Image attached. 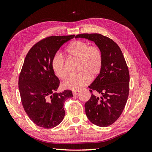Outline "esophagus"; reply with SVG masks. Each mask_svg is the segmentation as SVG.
<instances>
[{"instance_id":"1","label":"esophagus","mask_w":152,"mask_h":152,"mask_svg":"<svg viewBox=\"0 0 152 152\" xmlns=\"http://www.w3.org/2000/svg\"><path fill=\"white\" fill-rule=\"evenodd\" d=\"M79 93H80V91L79 90H73L72 91V93H73V96H76L77 94H79Z\"/></svg>"}]
</instances>
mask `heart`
I'll return each instance as SVG.
<instances>
[{"label": "heart", "instance_id": "obj_1", "mask_svg": "<svg viewBox=\"0 0 152 152\" xmlns=\"http://www.w3.org/2000/svg\"><path fill=\"white\" fill-rule=\"evenodd\" d=\"M65 51L69 56L79 61L77 71L79 73L69 77L63 82L65 88L79 90L88 84L90 79H95L102 71L103 54L97 45H89L84 41L75 40L68 45ZM51 67L54 75L59 79H65L66 77L67 71L61 54L54 55Z\"/></svg>", "mask_w": 152, "mask_h": 152}]
</instances>
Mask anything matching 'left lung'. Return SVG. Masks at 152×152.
Here are the masks:
<instances>
[{"instance_id": "1", "label": "left lung", "mask_w": 152, "mask_h": 152, "mask_svg": "<svg viewBox=\"0 0 152 152\" xmlns=\"http://www.w3.org/2000/svg\"><path fill=\"white\" fill-rule=\"evenodd\" d=\"M76 38L93 41L102 50V71L89 86L91 98L85 103L90 122L99 127L112 125L121 116L129 92V73L121 49L116 42L99 34H82ZM101 94L99 98L92 93Z\"/></svg>"}]
</instances>
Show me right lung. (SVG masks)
<instances>
[{"mask_svg":"<svg viewBox=\"0 0 152 152\" xmlns=\"http://www.w3.org/2000/svg\"><path fill=\"white\" fill-rule=\"evenodd\" d=\"M75 35L48 37L37 42L25 57L18 80L23 107L30 120L45 129L57 126L63 120L65 101L72 91L56 93L59 80L51 67L54 55Z\"/></svg>","mask_w":152,"mask_h":152,"instance_id":"1","label":"right lung"}]
</instances>
